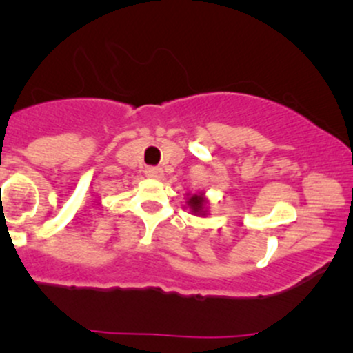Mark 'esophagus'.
<instances>
[{
  "label": "esophagus",
  "mask_w": 353,
  "mask_h": 353,
  "mask_svg": "<svg viewBox=\"0 0 353 353\" xmlns=\"http://www.w3.org/2000/svg\"><path fill=\"white\" fill-rule=\"evenodd\" d=\"M145 176L151 177V179H161L164 176L163 169L161 168H145Z\"/></svg>",
  "instance_id": "obj_1"
}]
</instances>
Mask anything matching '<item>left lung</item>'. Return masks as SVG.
<instances>
[{
	"instance_id": "1",
	"label": "left lung",
	"mask_w": 353,
	"mask_h": 353,
	"mask_svg": "<svg viewBox=\"0 0 353 353\" xmlns=\"http://www.w3.org/2000/svg\"><path fill=\"white\" fill-rule=\"evenodd\" d=\"M185 205H188L190 214L197 217H205L209 214V199L205 197V192L199 190L197 194H188L185 197Z\"/></svg>"
}]
</instances>
